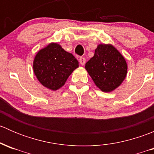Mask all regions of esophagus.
Listing matches in <instances>:
<instances>
[{"label":"esophagus","instance_id":"1","mask_svg":"<svg viewBox=\"0 0 154 154\" xmlns=\"http://www.w3.org/2000/svg\"><path fill=\"white\" fill-rule=\"evenodd\" d=\"M79 62H80L81 66H84L85 63H86V59H85L84 57H80V58L79 59Z\"/></svg>","mask_w":154,"mask_h":154}]
</instances>
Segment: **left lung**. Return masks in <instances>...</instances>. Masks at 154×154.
<instances>
[{"instance_id":"left-lung-1","label":"left lung","mask_w":154,"mask_h":154,"mask_svg":"<svg viewBox=\"0 0 154 154\" xmlns=\"http://www.w3.org/2000/svg\"><path fill=\"white\" fill-rule=\"evenodd\" d=\"M85 68L94 84L104 92L118 88L127 73L125 57L110 44L98 45L94 57L87 62Z\"/></svg>"}]
</instances>
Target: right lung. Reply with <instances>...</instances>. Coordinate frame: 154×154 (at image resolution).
Wrapping results in <instances>:
<instances>
[{
  "label": "right lung",
  "instance_id": "obj_1",
  "mask_svg": "<svg viewBox=\"0 0 154 154\" xmlns=\"http://www.w3.org/2000/svg\"><path fill=\"white\" fill-rule=\"evenodd\" d=\"M32 67L42 85L56 91L64 86L73 71L79 67V63L61 45L51 43L37 53Z\"/></svg>",
  "mask_w": 154,
  "mask_h": 154
}]
</instances>
